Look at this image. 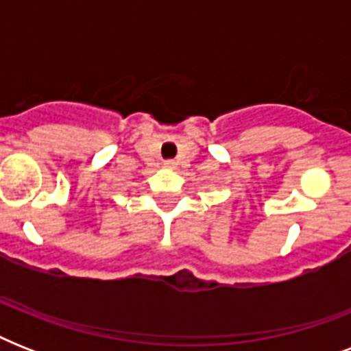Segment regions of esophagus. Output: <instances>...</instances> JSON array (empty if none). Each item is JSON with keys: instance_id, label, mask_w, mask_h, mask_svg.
Wrapping results in <instances>:
<instances>
[{"instance_id": "34e87169", "label": "esophagus", "mask_w": 351, "mask_h": 351, "mask_svg": "<svg viewBox=\"0 0 351 351\" xmlns=\"http://www.w3.org/2000/svg\"><path fill=\"white\" fill-rule=\"evenodd\" d=\"M164 167H167V169H175L176 162H175V160H165Z\"/></svg>"}]
</instances>
